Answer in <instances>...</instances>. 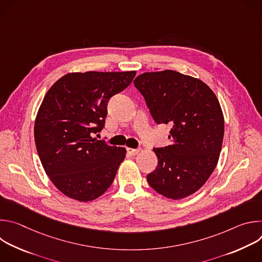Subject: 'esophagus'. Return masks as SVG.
I'll return each mask as SVG.
<instances>
[{"mask_svg":"<svg viewBox=\"0 0 262 262\" xmlns=\"http://www.w3.org/2000/svg\"><path fill=\"white\" fill-rule=\"evenodd\" d=\"M140 152V150L139 149H133V148H127V154L129 155V156H137L138 154Z\"/></svg>","mask_w":262,"mask_h":262,"instance_id":"obj_1","label":"esophagus"}]
</instances>
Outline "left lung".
Instances as JSON below:
<instances>
[{
	"label": "left lung",
	"instance_id": "1",
	"mask_svg": "<svg viewBox=\"0 0 262 262\" xmlns=\"http://www.w3.org/2000/svg\"><path fill=\"white\" fill-rule=\"evenodd\" d=\"M158 124L171 125L169 146L154 148L156 170L147 181L170 199L185 198L213 172L224 137V116L212 90L174 70L145 72L134 81Z\"/></svg>",
	"mask_w": 262,
	"mask_h": 262
}]
</instances>
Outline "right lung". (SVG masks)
Here are the masks:
<instances>
[{
  "instance_id": "1",
  "label": "right lung",
  "mask_w": 262,
  "mask_h": 262,
  "mask_svg": "<svg viewBox=\"0 0 262 262\" xmlns=\"http://www.w3.org/2000/svg\"><path fill=\"white\" fill-rule=\"evenodd\" d=\"M135 76L136 71L68 73L46 94L35 120V144L47 175L67 197L92 201L113 182L125 148L92 136L104 126L108 99Z\"/></svg>"
}]
</instances>
